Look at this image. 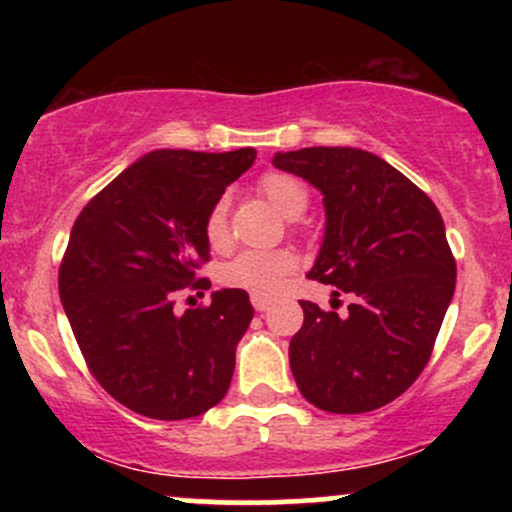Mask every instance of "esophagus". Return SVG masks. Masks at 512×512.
Returning a JSON list of instances; mask_svg holds the SVG:
<instances>
[{
  "instance_id": "34e87169",
  "label": "esophagus",
  "mask_w": 512,
  "mask_h": 512,
  "mask_svg": "<svg viewBox=\"0 0 512 512\" xmlns=\"http://www.w3.org/2000/svg\"><path fill=\"white\" fill-rule=\"evenodd\" d=\"M269 305H272V298H267V296H252V308H255L257 313H264V310H267Z\"/></svg>"
}]
</instances>
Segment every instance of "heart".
<instances>
[{
    "mask_svg": "<svg viewBox=\"0 0 512 512\" xmlns=\"http://www.w3.org/2000/svg\"><path fill=\"white\" fill-rule=\"evenodd\" d=\"M260 192L286 219H298L308 207V190L289 173H267L260 180ZM204 233L214 248L228 238V199L221 197L209 209ZM296 255L289 250H245L221 267V281L231 289L248 291L252 296H272L296 272Z\"/></svg>",
    "mask_w": 512,
    "mask_h": 512,
    "instance_id": "b5f03b06",
    "label": "heart"
}]
</instances>
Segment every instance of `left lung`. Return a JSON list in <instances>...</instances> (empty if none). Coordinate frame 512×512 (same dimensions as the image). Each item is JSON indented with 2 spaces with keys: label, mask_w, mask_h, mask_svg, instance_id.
Segmentation results:
<instances>
[{
  "label": "left lung",
  "mask_w": 512,
  "mask_h": 512,
  "mask_svg": "<svg viewBox=\"0 0 512 512\" xmlns=\"http://www.w3.org/2000/svg\"><path fill=\"white\" fill-rule=\"evenodd\" d=\"M272 163L322 192L325 238L308 276L354 296L346 315L301 301L289 344L298 390L332 414L385 407L421 375L455 293L443 216L370 151L313 146Z\"/></svg>",
  "instance_id": "left-lung-1"
}]
</instances>
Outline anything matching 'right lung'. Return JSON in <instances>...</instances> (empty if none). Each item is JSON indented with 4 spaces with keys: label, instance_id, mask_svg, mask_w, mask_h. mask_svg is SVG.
Returning <instances> with one entry per match:
<instances>
[{
    "label": "right lung",
    "instance_id": "add662e5",
    "mask_svg": "<svg viewBox=\"0 0 512 512\" xmlns=\"http://www.w3.org/2000/svg\"><path fill=\"white\" fill-rule=\"evenodd\" d=\"M255 149H158L134 161L74 221L60 298L88 370L137 414L180 421L219 404L252 320L240 289L178 315L173 293L209 289V209L255 163Z\"/></svg>",
    "mask_w": 512,
    "mask_h": 512
}]
</instances>
